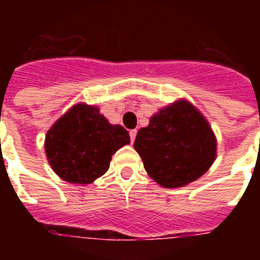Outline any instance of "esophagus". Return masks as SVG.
Wrapping results in <instances>:
<instances>
[{
	"mask_svg": "<svg viewBox=\"0 0 260 260\" xmlns=\"http://www.w3.org/2000/svg\"><path fill=\"white\" fill-rule=\"evenodd\" d=\"M136 135H138V131L136 129H132L129 132V136H131V142L134 143L135 142V139H136Z\"/></svg>",
	"mask_w": 260,
	"mask_h": 260,
	"instance_id": "1",
	"label": "esophagus"
}]
</instances>
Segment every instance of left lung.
Instances as JSON below:
<instances>
[{"instance_id": "1", "label": "left lung", "mask_w": 260, "mask_h": 260, "mask_svg": "<svg viewBox=\"0 0 260 260\" xmlns=\"http://www.w3.org/2000/svg\"><path fill=\"white\" fill-rule=\"evenodd\" d=\"M147 174L163 187H183L209 170L217 140L205 116L185 98L159 109L134 143Z\"/></svg>"}]
</instances>
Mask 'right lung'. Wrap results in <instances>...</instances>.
<instances>
[{
    "label": "right lung",
    "instance_id": "obj_1",
    "mask_svg": "<svg viewBox=\"0 0 260 260\" xmlns=\"http://www.w3.org/2000/svg\"><path fill=\"white\" fill-rule=\"evenodd\" d=\"M129 143L125 128L110 124L98 106L79 102L52 124L44 150L60 179L89 185L108 171L114 152Z\"/></svg>",
    "mask_w": 260,
    "mask_h": 260
}]
</instances>
